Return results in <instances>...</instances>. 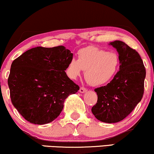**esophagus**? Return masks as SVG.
I'll list each match as a JSON object with an SVG mask.
<instances>
[{"label":"esophagus","instance_id":"1","mask_svg":"<svg viewBox=\"0 0 154 154\" xmlns=\"http://www.w3.org/2000/svg\"><path fill=\"white\" fill-rule=\"evenodd\" d=\"M79 92H81V93H85V92H87V89H86V88H83V87H81V88H80Z\"/></svg>","mask_w":154,"mask_h":154}]
</instances>
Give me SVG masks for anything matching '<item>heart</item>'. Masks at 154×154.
Segmentation results:
<instances>
[{
    "instance_id": "heart-1",
    "label": "heart",
    "mask_w": 154,
    "mask_h": 154,
    "mask_svg": "<svg viewBox=\"0 0 154 154\" xmlns=\"http://www.w3.org/2000/svg\"><path fill=\"white\" fill-rule=\"evenodd\" d=\"M120 65L119 58L114 52L97 48H87L80 50L78 60L72 58L66 66V72L75 80L85 71V78L90 85L101 86L109 83L116 75Z\"/></svg>"
}]
</instances>
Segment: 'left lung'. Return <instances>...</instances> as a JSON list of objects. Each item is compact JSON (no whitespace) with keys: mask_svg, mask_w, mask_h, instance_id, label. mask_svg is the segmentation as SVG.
<instances>
[{"mask_svg":"<svg viewBox=\"0 0 154 154\" xmlns=\"http://www.w3.org/2000/svg\"><path fill=\"white\" fill-rule=\"evenodd\" d=\"M119 53V71L106 86L96 88L92 112L99 121L114 123L127 117L142 100L146 69L138 52L121 41L109 43Z\"/></svg>","mask_w":154,"mask_h":154,"instance_id":"8db88e82","label":"left lung"}]
</instances>
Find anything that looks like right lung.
I'll return each instance as SVG.
<instances>
[{
  "instance_id": "right-lung-1",
  "label": "right lung",
  "mask_w": 154,
  "mask_h": 154,
  "mask_svg": "<svg viewBox=\"0 0 154 154\" xmlns=\"http://www.w3.org/2000/svg\"><path fill=\"white\" fill-rule=\"evenodd\" d=\"M73 53L64 46L36 47L12 63L8 83L12 104L33 124L53 121L62 112L69 95L79 90L67 76Z\"/></svg>"
}]
</instances>
